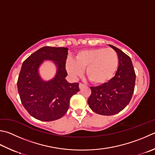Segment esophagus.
<instances>
[{
  "label": "esophagus",
  "mask_w": 155,
  "mask_h": 155,
  "mask_svg": "<svg viewBox=\"0 0 155 155\" xmlns=\"http://www.w3.org/2000/svg\"><path fill=\"white\" fill-rule=\"evenodd\" d=\"M83 87H85V85H84V84H83V83H79V88H80V89H82Z\"/></svg>",
  "instance_id": "obj_1"
}]
</instances>
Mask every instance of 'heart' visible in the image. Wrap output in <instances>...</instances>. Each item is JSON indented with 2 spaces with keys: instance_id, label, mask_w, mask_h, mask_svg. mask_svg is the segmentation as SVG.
Listing matches in <instances>:
<instances>
[{
  "instance_id": "obj_1",
  "label": "heart",
  "mask_w": 155,
  "mask_h": 155,
  "mask_svg": "<svg viewBox=\"0 0 155 155\" xmlns=\"http://www.w3.org/2000/svg\"><path fill=\"white\" fill-rule=\"evenodd\" d=\"M119 65L117 52L110 48H97L78 52L75 61H68L67 69L70 75L77 77L86 68V75L94 84L108 82L116 72Z\"/></svg>"
}]
</instances>
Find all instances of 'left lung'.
<instances>
[{
  "instance_id": "obj_1",
  "label": "left lung",
  "mask_w": 155,
  "mask_h": 155,
  "mask_svg": "<svg viewBox=\"0 0 155 155\" xmlns=\"http://www.w3.org/2000/svg\"><path fill=\"white\" fill-rule=\"evenodd\" d=\"M117 52L119 68L114 77L108 83L91 87V94L87 102L95 113L113 115L119 113L128 105L133 95L136 74L131 58L121 50L109 45Z\"/></svg>"
}]
</instances>
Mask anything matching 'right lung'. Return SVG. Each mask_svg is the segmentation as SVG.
I'll use <instances>...</instances> for the list:
<instances>
[{
	"instance_id": "obj_1",
	"label": "right lung",
	"mask_w": 155,
	"mask_h": 155,
	"mask_svg": "<svg viewBox=\"0 0 155 155\" xmlns=\"http://www.w3.org/2000/svg\"><path fill=\"white\" fill-rule=\"evenodd\" d=\"M66 47H44L30 55L23 64L18 80L21 102L28 112L42 121L60 119L68 111L70 100L79 91L78 83H70L66 62ZM53 61L57 68L55 77L45 81L39 68L44 61Z\"/></svg>"
}]
</instances>
